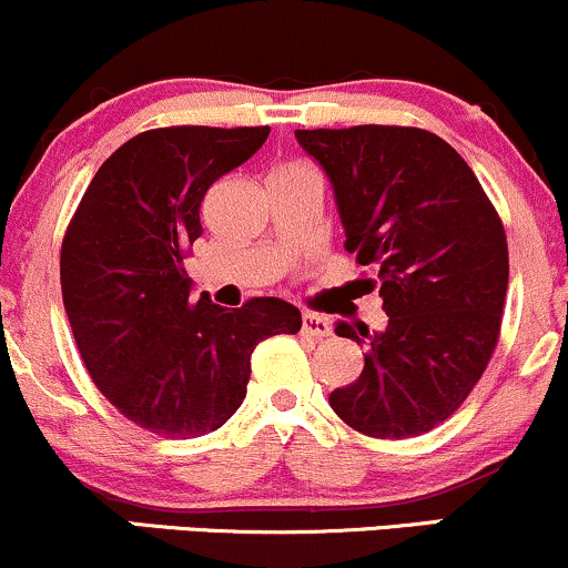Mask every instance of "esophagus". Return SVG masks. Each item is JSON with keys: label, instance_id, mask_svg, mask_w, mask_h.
Here are the masks:
<instances>
[{"label": "esophagus", "instance_id": "34e87169", "mask_svg": "<svg viewBox=\"0 0 568 568\" xmlns=\"http://www.w3.org/2000/svg\"><path fill=\"white\" fill-rule=\"evenodd\" d=\"M302 334L312 338H325L331 336V323L325 321L323 315H312V312H306V315H302Z\"/></svg>", "mask_w": 568, "mask_h": 568}]
</instances>
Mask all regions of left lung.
Masks as SVG:
<instances>
[{"label":"left lung","mask_w":568,"mask_h":568,"mask_svg":"<svg viewBox=\"0 0 568 568\" xmlns=\"http://www.w3.org/2000/svg\"><path fill=\"white\" fill-rule=\"evenodd\" d=\"M334 186L355 262L379 285L387 328L336 323L366 366L331 408L371 438H414L473 393L499 342L507 237L465 160L419 128L296 130Z\"/></svg>","instance_id":"1"}]
</instances>
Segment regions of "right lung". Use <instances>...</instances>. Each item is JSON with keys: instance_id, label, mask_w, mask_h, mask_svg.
Listing matches in <instances>:
<instances>
[{"instance_id": "right-lung-1", "label": "right lung", "mask_w": 568, "mask_h": 568, "mask_svg": "<svg viewBox=\"0 0 568 568\" xmlns=\"http://www.w3.org/2000/svg\"><path fill=\"white\" fill-rule=\"evenodd\" d=\"M270 128L179 125L139 133L98 168L61 245V291L90 379L130 422L165 435L213 433L240 408L251 355L296 334L275 296L240 310L194 302L184 270L213 181L262 149Z\"/></svg>"}]
</instances>
